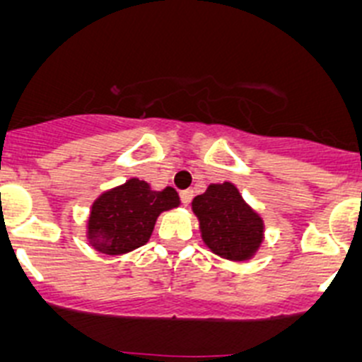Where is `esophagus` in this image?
<instances>
[{"label": "esophagus", "instance_id": "34e87169", "mask_svg": "<svg viewBox=\"0 0 362 362\" xmlns=\"http://www.w3.org/2000/svg\"><path fill=\"white\" fill-rule=\"evenodd\" d=\"M180 200H182V204L187 205L189 202L193 200V191H191V189H185V191H182V193H180Z\"/></svg>", "mask_w": 362, "mask_h": 362}]
</instances>
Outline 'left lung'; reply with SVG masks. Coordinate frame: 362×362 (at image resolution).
Masks as SVG:
<instances>
[{"instance_id": "obj_1", "label": "left lung", "mask_w": 362, "mask_h": 362, "mask_svg": "<svg viewBox=\"0 0 362 362\" xmlns=\"http://www.w3.org/2000/svg\"><path fill=\"white\" fill-rule=\"evenodd\" d=\"M198 218L202 242L213 254L229 262H249L262 249L265 221L250 207L233 182L209 184L191 202Z\"/></svg>"}]
</instances>
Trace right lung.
I'll return each mask as SVG.
<instances>
[{
	"mask_svg": "<svg viewBox=\"0 0 362 362\" xmlns=\"http://www.w3.org/2000/svg\"><path fill=\"white\" fill-rule=\"evenodd\" d=\"M180 205L173 187L160 191L139 178L106 189L93 200L86 220V240L108 256L128 254L146 245L160 213Z\"/></svg>",
	"mask_w": 362,
	"mask_h": 362,
	"instance_id": "1",
	"label": "right lung"
}]
</instances>
